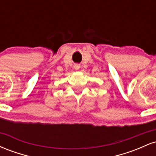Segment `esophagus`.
<instances>
[{"mask_svg": "<svg viewBox=\"0 0 156 156\" xmlns=\"http://www.w3.org/2000/svg\"><path fill=\"white\" fill-rule=\"evenodd\" d=\"M74 69H76V70H78V69H80V65L79 64H76L74 65Z\"/></svg>", "mask_w": 156, "mask_h": 156, "instance_id": "esophagus-1", "label": "esophagus"}]
</instances>
